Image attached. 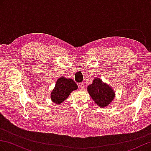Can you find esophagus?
<instances>
[{
    "mask_svg": "<svg viewBox=\"0 0 151 151\" xmlns=\"http://www.w3.org/2000/svg\"><path fill=\"white\" fill-rule=\"evenodd\" d=\"M85 87V85L83 83H80L79 84V88H80V89H83V88Z\"/></svg>",
    "mask_w": 151,
    "mask_h": 151,
    "instance_id": "1",
    "label": "esophagus"
}]
</instances>
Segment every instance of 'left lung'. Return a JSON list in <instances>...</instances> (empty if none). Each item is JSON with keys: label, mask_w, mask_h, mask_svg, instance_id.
<instances>
[{"label": "left lung", "mask_w": 151, "mask_h": 151, "mask_svg": "<svg viewBox=\"0 0 151 151\" xmlns=\"http://www.w3.org/2000/svg\"><path fill=\"white\" fill-rule=\"evenodd\" d=\"M88 93L95 103L100 107H105L114 98V92L112 88L103 83L99 78H96L87 87Z\"/></svg>", "instance_id": "1"}]
</instances>
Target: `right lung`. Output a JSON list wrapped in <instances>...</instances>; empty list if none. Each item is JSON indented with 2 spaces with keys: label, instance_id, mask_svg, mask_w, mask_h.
Returning <instances> with one entry per match:
<instances>
[{
  "label": "right lung",
  "instance_id": "1",
  "mask_svg": "<svg viewBox=\"0 0 151 151\" xmlns=\"http://www.w3.org/2000/svg\"><path fill=\"white\" fill-rule=\"evenodd\" d=\"M78 88L76 83L72 79H66L64 77L58 79L51 94V99L56 104H60L68 98L71 92Z\"/></svg>",
  "mask_w": 151,
  "mask_h": 151
}]
</instances>
